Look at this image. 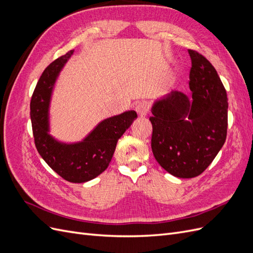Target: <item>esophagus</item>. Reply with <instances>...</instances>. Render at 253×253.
I'll list each match as a JSON object with an SVG mask.
<instances>
[{
  "label": "esophagus",
  "instance_id": "obj_1",
  "mask_svg": "<svg viewBox=\"0 0 253 253\" xmlns=\"http://www.w3.org/2000/svg\"><path fill=\"white\" fill-rule=\"evenodd\" d=\"M136 112L139 117H145L149 112V104L145 101H141L136 105Z\"/></svg>",
  "mask_w": 253,
  "mask_h": 253
}]
</instances>
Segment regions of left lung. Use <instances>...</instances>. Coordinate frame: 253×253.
I'll return each instance as SVG.
<instances>
[{
	"label": "left lung",
	"mask_w": 253,
	"mask_h": 253,
	"mask_svg": "<svg viewBox=\"0 0 253 253\" xmlns=\"http://www.w3.org/2000/svg\"><path fill=\"white\" fill-rule=\"evenodd\" d=\"M191 99L173 90L155 102L150 121L157 163L179 178L202 174L227 137L228 98L217 72L200 52L189 49Z\"/></svg>",
	"instance_id": "left-lung-1"
}]
</instances>
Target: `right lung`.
I'll return each instance as SVG.
<instances>
[{"label": "right lung", "mask_w": 253, "mask_h": 253, "mask_svg": "<svg viewBox=\"0 0 253 253\" xmlns=\"http://www.w3.org/2000/svg\"><path fill=\"white\" fill-rule=\"evenodd\" d=\"M74 50L51 62L43 72L30 101V119L36 148L41 157L61 177L71 182H85L101 174L111 163L118 139L137 114L127 111L105 119L85 139L66 144L48 134V108L53 83Z\"/></svg>", "instance_id": "add662e5"}]
</instances>
